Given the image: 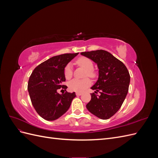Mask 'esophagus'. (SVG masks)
Returning a JSON list of instances; mask_svg holds the SVG:
<instances>
[{"mask_svg":"<svg viewBox=\"0 0 158 158\" xmlns=\"http://www.w3.org/2000/svg\"><path fill=\"white\" fill-rule=\"evenodd\" d=\"M82 94L80 93V92H76V95H77V96H80V95H81Z\"/></svg>","mask_w":158,"mask_h":158,"instance_id":"34e87169","label":"esophagus"}]
</instances>
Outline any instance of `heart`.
I'll return each instance as SVG.
<instances>
[{
	"instance_id": "1",
	"label": "heart",
	"mask_w": 158,
	"mask_h": 158,
	"mask_svg": "<svg viewBox=\"0 0 158 158\" xmlns=\"http://www.w3.org/2000/svg\"><path fill=\"white\" fill-rule=\"evenodd\" d=\"M76 64L86 70L85 76H88L90 78H94L95 76V73L93 70L94 63L92 60L88 57H80L76 60ZM64 76L66 80H69L73 76V68L71 64H69L65 66L64 70ZM91 84V80L85 78L84 79H74L71 80L69 83V88L70 90L76 92H82L88 88Z\"/></svg>"
}]
</instances>
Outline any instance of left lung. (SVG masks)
<instances>
[{"mask_svg": "<svg viewBox=\"0 0 158 158\" xmlns=\"http://www.w3.org/2000/svg\"><path fill=\"white\" fill-rule=\"evenodd\" d=\"M98 64L99 78L91 88V100L86 105L88 111L102 119H108L121 108L130 84V74L121 60L104 50L81 52ZM100 93L98 94V92Z\"/></svg>", "mask_w": 158, "mask_h": 158, "instance_id": "obj_1", "label": "left lung"}]
</instances>
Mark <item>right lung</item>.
Returning <instances> with one entry per match:
<instances>
[{
    "label": "right lung",
    "instance_id": "right-lung-1",
    "mask_svg": "<svg viewBox=\"0 0 158 158\" xmlns=\"http://www.w3.org/2000/svg\"><path fill=\"white\" fill-rule=\"evenodd\" d=\"M78 54L66 53L52 56L35 68L27 84L31 102L36 112L47 121H55L69 109L76 97L75 92L59 94L58 89L67 86L64 70L69 62Z\"/></svg>",
    "mask_w": 158,
    "mask_h": 158
}]
</instances>
